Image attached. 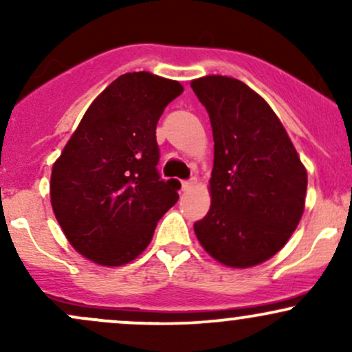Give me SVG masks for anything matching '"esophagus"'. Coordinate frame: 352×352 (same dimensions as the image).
Listing matches in <instances>:
<instances>
[{
  "instance_id": "esophagus-1",
  "label": "esophagus",
  "mask_w": 352,
  "mask_h": 352,
  "mask_svg": "<svg viewBox=\"0 0 352 352\" xmlns=\"http://www.w3.org/2000/svg\"><path fill=\"white\" fill-rule=\"evenodd\" d=\"M195 184H197L195 177H192V179H188V180H182V188L188 190L190 187H193V185H195Z\"/></svg>"
}]
</instances>
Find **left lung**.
Instances as JSON below:
<instances>
[{
    "label": "left lung",
    "mask_w": 352,
    "mask_h": 352,
    "mask_svg": "<svg viewBox=\"0 0 352 352\" xmlns=\"http://www.w3.org/2000/svg\"><path fill=\"white\" fill-rule=\"evenodd\" d=\"M212 124V205L193 223L207 252L232 268L272 258L289 240L305 210L308 175L273 109L241 80H192Z\"/></svg>",
    "instance_id": "obj_1"
}]
</instances>
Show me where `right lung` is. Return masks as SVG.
Wrapping results in <instances>:
<instances>
[{"instance_id":"1","label":"right lung","mask_w":352,"mask_h":352,"mask_svg":"<svg viewBox=\"0 0 352 352\" xmlns=\"http://www.w3.org/2000/svg\"><path fill=\"white\" fill-rule=\"evenodd\" d=\"M184 87L151 72H127L99 96L52 165L51 204L64 235L104 266L134 260L157 221L179 200L164 180L155 129Z\"/></svg>"}]
</instances>
